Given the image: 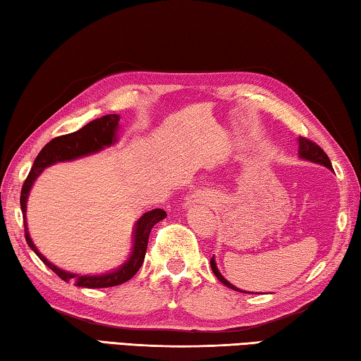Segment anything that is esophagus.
I'll return each instance as SVG.
<instances>
[{
    "mask_svg": "<svg viewBox=\"0 0 361 361\" xmlns=\"http://www.w3.org/2000/svg\"><path fill=\"white\" fill-rule=\"evenodd\" d=\"M206 202H208V198H206L202 192H198V193H193V195H190V197H188V200H187V206L202 204V203H206Z\"/></svg>",
    "mask_w": 361,
    "mask_h": 361,
    "instance_id": "esophagus-1",
    "label": "esophagus"
}]
</instances>
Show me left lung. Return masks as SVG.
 Segmentation results:
<instances>
[{"label":"left lung","mask_w":361,"mask_h":361,"mask_svg":"<svg viewBox=\"0 0 361 361\" xmlns=\"http://www.w3.org/2000/svg\"><path fill=\"white\" fill-rule=\"evenodd\" d=\"M299 157L304 158V159H309V161L323 164V166H326L328 169H333V164H331L328 155H326V153H324V150L322 149V147L318 145V144H315L314 140L302 137V135H300V137H299ZM211 269H212V271H214V275L217 276V280H219L221 283H224V285L235 289V291L246 293V291H241V289H238V288H235L233 285H230V283L226 279H224V276L221 275V271L217 270V267H216L214 257L211 259Z\"/></svg>","instance_id":"obj_1"}]
</instances>
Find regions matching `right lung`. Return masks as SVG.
<instances>
[{
  "label": "right lung",
  "mask_w": 361,
  "mask_h": 361,
  "mask_svg": "<svg viewBox=\"0 0 361 361\" xmlns=\"http://www.w3.org/2000/svg\"><path fill=\"white\" fill-rule=\"evenodd\" d=\"M118 121H120V116L118 115H105L102 118H97V120L87 123L86 126H82L76 133L59 135V137H54L51 142H47V144L38 153V157L35 158V163L30 169V173H28L27 179L22 185L20 208L23 212V227H25V240L28 246L37 252V256L47 265V267L54 271L59 279H62L63 281L73 283L75 286L110 288V286L121 285V283L131 280L133 276L137 274L142 262H144L147 245H149V235L152 232L153 226L166 217V212L163 209H152L149 212H145V214L137 221V224H135L134 247H133L131 257H129L128 262L125 265H121L120 269L105 275L90 276V275L68 274V271H63L61 269H57L56 265H52L43 256V254L37 250V246L33 245L30 235H28L25 211H27L28 192H30L35 179H37V177L43 173V169L49 166V164H54L57 161H68V159L90 155V153L102 150L105 145L114 144L116 140Z\"/></svg>",
  "instance_id": "1"
}]
</instances>
